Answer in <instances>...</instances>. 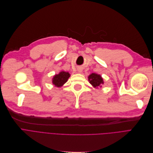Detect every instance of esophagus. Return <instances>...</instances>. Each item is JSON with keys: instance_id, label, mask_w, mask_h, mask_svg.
<instances>
[{"instance_id": "1", "label": "esophagus", "mask_w": 153, "mask_h": 153, "mask_svg": "<svg viewBox=\"0 0 153 153\" xmlns=\"http://www.w3.org/2000/svg\"><path fill=\"white\" fill-rule=\"evenodd\" d=\"M78 71H79V72H80V71H81V70H78Z\"/></svg>"}]
</instances>
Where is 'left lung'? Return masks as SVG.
<instances>
[{"mask_svg": "<svg viewBox=\"0 0 153 153\" xmlns=\"http://www.w3.org/2000/svg\"><path fill=\"white\" fill-rule=\"evenodd\" d=\"M88 79L90 83L94 87H98L101 86V85L103 84V78L100 75L96 74H92L88 76Z\"/></svg>", "mask_w": 153, "mask_h": 153, "instance_id": "left-lung-1", "label": "left lung"}]
</instances>
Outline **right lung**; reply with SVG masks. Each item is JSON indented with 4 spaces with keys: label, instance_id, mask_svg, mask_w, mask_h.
<instances>
[{
    "label": "right lung",
    "instance_id": "right-lung-1",
    "mask_svg": "<svg viewBox=\"0 0 153 153\" xmlns=\"http://www.w3.org/2000/svg\"><path fill=\"white\" fill-rule=\"evenodd\" d=\"M70 76V75L68 72L61 71L59 75H56L54 76L52 82L55 86L60 87L67 82V79Z\"/></svg>",
    "mask_w": 153,
    "mask_h": 153
}]
</instances>
